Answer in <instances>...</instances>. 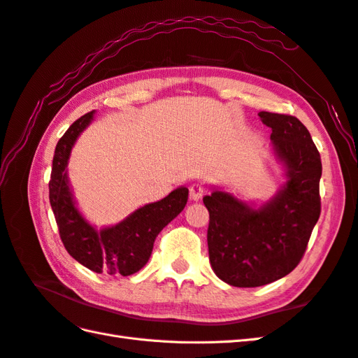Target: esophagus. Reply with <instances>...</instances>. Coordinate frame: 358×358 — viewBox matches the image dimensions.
<instances>
[{
  "mask_svg": "<svg viewBox=\"0 0 358 358\" xmlns=\"http://www.w3.org/2000/svg\"><path fill=\"white\" fill-rule=\"evenodd\" d=\"M203 191H205V187L202 184H199V182H196V184H191V187H189L191 200H199L203 196Z\"/></svg>",
  "mask_w": 358,
  "mask_h": 358,
  "instance_id": "34e87169",
  "label": "esophagus"
}]
</instances>
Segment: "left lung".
<instances>
[{"label": "left lung", "mask_w": 358, "mask_h": 358, "mask_svg": "<svg viewBox=\"0 0 358 358\" xmlns=\"http://www.w3.org/2000/svg\"><path fill=\"white\" fill-rule=\"evenodd\" d=\"M258 115L272 129L287 184L258 209L219 189L203 197L209 261L215 275L234 287H259L289 275L301 263L320 215L322 162L307 127L287 113Z\"/></svg>", "instance_id": "left-lung-1"}]
</instances>
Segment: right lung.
<instances>
[{
  "mask_svg": "<svg viewBox=\"0 0 358 358\" xmlns=\"http://www.w3.org/2000/svg\"><path fill=\"white\" fill-rule=\"evenodd\" d=\"M92 117L94 110L85 113L59 139L48 184L50 203L60 240L69 255L95 273L129 276L145 266L155 238L185 208L188 188L174 189L159 202L136 209L112 228L95 231L77 211L65 170L77 136L91 123Z\"/></svg>",
  "mask_w": 358,
  "mask_h": 358,
  "instance_id": "right-lung-1",
  "label": "right lung"
}]
</instances>
